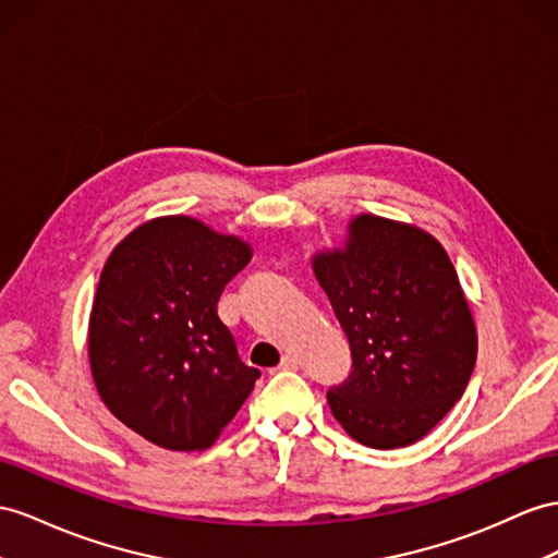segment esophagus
<instances>
[{"instance_id":"obj_1","label":"esophagus","mask_w":558,"mask_h":558,"mask_svg":"<svg viewBox=\"0 0 558 558\" xmlns=\"http://www.w3.org/2000/svg\"><path fill=\"white\" fill-rule=\"evenodd\" d=\"M296 365H299V361H296V355H282V361H280V369H296Z\"/></svg>"}]
</instances>
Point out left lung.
<instances>
[{"label":"left lung","mask_w":558,"mask_h":558,"mask_svg":"<svg viewBox=\"0 0 558 558\" xmlns=\"http://www.w3.org/2000/svg\"><path fill=\"white\" fill-rule=\"evenodd\" d=\"M311 266L353 359L327 391L335 420L367 448L412 446L460 401L476 365V323L448 252L417 226L359 214L344 247L316 252Z\"/></svg>","instance_id":"left-lung-1"}]
</instances>
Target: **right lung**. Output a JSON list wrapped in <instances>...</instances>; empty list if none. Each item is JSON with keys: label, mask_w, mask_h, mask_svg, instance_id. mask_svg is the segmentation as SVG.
<instances>
[{"label": "right lung", "mask_w": 558, "mask_h": 558, "mask_svg": "<svg viewBox=\"0 0 558 558\" xmlns=\"http://www.w3.org/2000/svg\"><path fill=\"white\" fill-rule=\"evenodd\" d=\"M252 259L238 235L157 217L110 252L89 316V365L106 408L165 450H205L259 379L217 304Z\"/></svg>", "instance_id": "obj_1"}]
</instances>
